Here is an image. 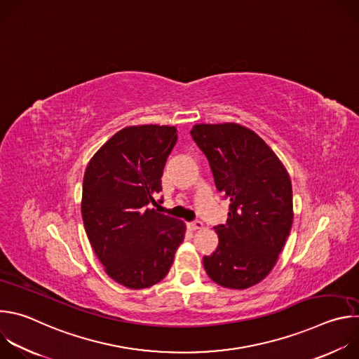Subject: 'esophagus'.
Returning <instances> with one entry per match:
<instances>
[{
	"instance_id": "1",
	"label": "esophagus",
	"mask_w": 359,
	"mask_h": 359,
	"mask_svg": "<svg viewBox=\"0 0 359 359\" xmlns=\"http://www.w3.org/2000/svg\"><path fill=\"white\" fill-rule=\"evenodd\" d=\"M204 226H203V223L200 222V220H196V222H191V223H189V229L190 230H201Z\"/></svg>"
}]
</instances>
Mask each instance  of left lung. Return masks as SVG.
I'll return each mask as SVG.
<instances>
[{"label":"left lung","mask_w":359,"mask_h":359,"mask_svg":"<svg viewBox=\"0 0 359 359\" xmlns=\"http://www.w3.org/2000/svg\"><path fill=\"white\" fill-rule=\"evenodd\" d=\"M190 133L210 163L217 190L230 198L227 223L215 227L219 245L203 257L204 270L222 287H252L271 273L290 236L288 172L257 133L238 123H198Z\"/></svg>","instance_id":"left-lung-1"}]
</instances>
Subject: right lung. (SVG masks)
Returning <instances> with one entry per match:
<instances>
[{"label": "right lung", "instance_id": "obj_1", "mask_svg": "<svg viewBox=\"0 0 359 359\" xmlns=\"http://www.w3.org/2000/svg\"><path fill=\"white\" fill-rule=\"evenodd\" d=\"M176 140L175 126H128L95 153L85 170V231L107 274L132 290L163 280L184 238L182 220L151 209Z\"/></svg>", "mask_w": 359, "mask_h": 359}]
</instances>
